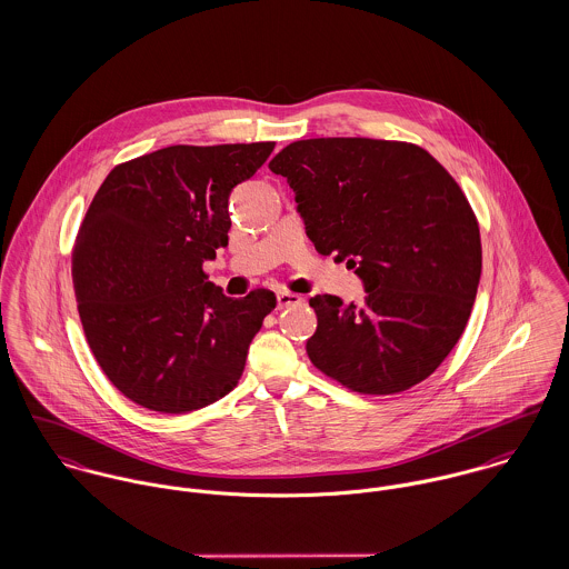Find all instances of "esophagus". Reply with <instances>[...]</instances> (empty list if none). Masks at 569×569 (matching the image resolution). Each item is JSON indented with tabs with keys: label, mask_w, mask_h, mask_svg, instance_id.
<instances>
[{
	"label": "esophagus",
	"mask_w": 569,
	"mask_h": 569,
	"mask_svg": "<svg viewBox=\"0 0 569 569\" xmlns=\"http://www.w3.org/2000/svg\"><path fill=\"white\" fill-rule=\"evenodd\" d=\"M300 302H302V296L291 293V291H278V307H280V309L293 307V305H300Z\"/></svg>",
	"instance_id": "obj_1"
}]
</instances>
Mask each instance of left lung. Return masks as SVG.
Returning <instances> with one entry per match:
<instances>
[{
	"label": "left lung",
	"mask_w": 569,
	"mask_h": 569,
	"mask_svg": "<svg viewBox=\"0 0 569 569\" xmlns=\"http://www.w3.org/2000/svg\"><path fill=\"white\" fill-rule=\"evenodd\" d=\"M307 234L366 284L361 307L309 300L313 366L359 395H399L425 381L462 337L480 284L476 212L447 168L399 140L313 138L284 147Z\"/></svg>",
	"instance_id": "8db88e82"
}]
</instances>
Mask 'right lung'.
Returning a JSON list of instances; mask_svg holds the SVG:
<instances>
[{
	"label": "right lung",
	"instance_id": "1",
	"mask_svg": "<svg viewBox=\"0 0 569 569\" xmlns=\"http://www.w3.org/2000/svg\"><path fill=\"white\" fill-rule=\"evenodd\" d=\"M273 147H166L118 163L93 194L72 251L74 293L98 366L133 403L183 413L237 388L276 293L226 298L203 262L228 244L232 188Z\"/></svg>",
	"mask_w": 569,
	"mask_h": 569
}]
</instances>
